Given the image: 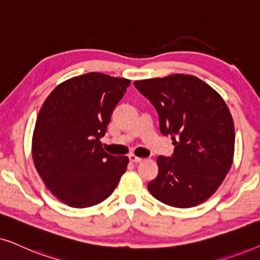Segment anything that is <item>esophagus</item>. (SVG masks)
Segmentation results:
<instances>
[{
  "instance_id": "34e87169",
  "label": "esophagus",
  "mask_w": 260,
  "mask_h": 260,
  "mask_svg": "<svg viewBox=\"0 0 260 260\" xmlns=\"http://www.w3.org/2000/svg\"><path fill=\"white\" fill-rule=\"evenodd\" d=\"M129 160L132 161V162H140L141 160H143V158L137 157L136 154H131V155H129Z\"/></svg>"
}]
</instances>
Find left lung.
Wrapping results in <instances>:
<instances>
[{
    "instance_id": "8db88e82",
    "label": "left lung",
    "mask_w": 260,
    "mask_h": 260,
    "mask_svg": "<svg viewBox=\"0 0 260 260\" xmlns=\"http://www.w3.org/2000/svg\"><path fill=\"white\" fill-rule=\"evenodd\" d=\"M170 134L172 157L157 158L158 175L147 184L165 205L190 208L219 189L234 157L235 132L230 109L212 86L191 75H171L134 82Z\"/></svg>"
}]
</instances>
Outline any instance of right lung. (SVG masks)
<instances>
[{
  "label": "right lung",
  "mask_w": 260,
  "mask_h": 260,
  "mask_svg": "<svg viewBox=\"0 0 260 260\" xmlns=\"http://www.w3.org/2000/svg\"><path fill=\"white\" fill-rule=\"evenodd\" d=\"M131 81L89 72L60 83L45 100L32 138L38 174L74 208L99 205L126 172V155L108 154L100 139Z\"/></svg>",
  "instance_id": "right-lung-1"
}]
</instances>
